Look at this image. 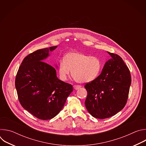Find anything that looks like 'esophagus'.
<instances>
[{"label": "esophagus", "mask_w": 146, "mask_h": 146, "mask_svg": "<svg viewBox=\"0 0 146 146\" xmlns=\"http://www.w3.org/2000/svg\"><path fill=\"white\" fill-rule=\"evenodd\" d=\"M80 88H81V86H79V85H76V86H74V88L76 90H78V89H80Z\"/></svg>", "instance_id": "obj_1"}]
</instances>
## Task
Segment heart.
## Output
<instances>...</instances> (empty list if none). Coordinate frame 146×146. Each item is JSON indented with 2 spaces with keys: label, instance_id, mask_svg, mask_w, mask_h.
Masks as SVG:
<instances>
[{
  "label": "heart",
  "instance_id": "1",
  "mask_svg": "<svg viewBox=\"0 0 146 146\" xmlns=\"http://www.w3.org/2000/svg\"><path fill=\"white\" fill-rule=\"evenodd\" d=\"M102 67V62L98 57L80 52H72L60 60L58 71L62 80H66L72 70V75L76 81L86 83L96 78Z\"/></svg>",
  "mask_w": 146,
  "mask_h": 146
}]
</instances>
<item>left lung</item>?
I'll use <instances>...</instances> for the list:
<instances>
[{"mask_svg": "<svg viewBox=\"0 0 146 146\" xmlns=\"http://www.w3.org/2000/svg\"><path fill=\"white\" fill-rule=\"evenodd\" d=\"M108 53L111 58L100 74L84 86L87 91L86 107L99 119L112 117L125 107L131 84L130 71L123 60L117 54Z\"/></svg>", "mask_w": 146, "mask_h": 146, "instance_id": "1", "label": "left lung"}]
</instances>
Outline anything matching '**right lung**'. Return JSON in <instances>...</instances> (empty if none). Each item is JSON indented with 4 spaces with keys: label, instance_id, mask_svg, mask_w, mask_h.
<instances>
[{
    "label": "right lung",
    "instance_id": "right-lung-1",
    "mask_svg": "<svg viewBox=\"0 0 146 146\" xmlns=\"http://www.w3.org/2000/svg\"><path fill=\"white\" fill-rule=\"evenodd\" d=\"M57 46L36 50L27 55L17 72L15 86L21 105L36 118L55 117L73 91L72 85L60 80L56 70L43 60Z\"/></svg>",
    "mask_w": 146,
    "mask_h": 146
}]
</instances>
